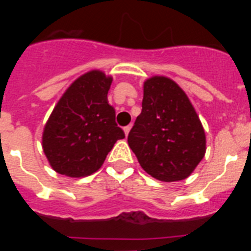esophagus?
I'll return each mask as SVG.
<instances>
[{
    "instance_id": "1",
    "label": "esophagus",
    "mask_w": 251,
    "mask_h": 251,
    "mask_svg": "<svg viewBox=\"0 0 251 251\" xmlns=\"http://www.w3.org/2000/svg\"><path fill=\"white\" fill-rule=\"evenodd\" d=\"M130 128H132V126H127V127H124V133H126V136H128V133H129Z\"/></svg>"
}]
</instances>
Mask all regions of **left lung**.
Returning a JSON list of instances; mask_svg holds the SVG:
<instances>
[{
  "label": "left lung",
  "mask_w": 251,
  "mask_h": 251,
  "mask_svg": "<svg viewBox=\"0 0 251 251\" xmlns=\"http://www.w3.org/2000/svg\"><path fill=\"white\" fill-rule=\"evenodd\" d=\"M139 165L154 178H187L203 158L206 136L194 105L174 80L152 76L143 85L142 112L128 134Z\"/></svg>",
  "instance_id": "8db88e82"
}]
</instances>
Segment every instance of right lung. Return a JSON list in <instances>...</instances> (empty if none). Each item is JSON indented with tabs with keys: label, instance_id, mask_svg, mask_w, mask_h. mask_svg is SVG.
Returning a JSON list of instances; mask_svg holds the SVG:
<instances>
[{
	"label": "right lung",
	"instance_id": "obj_1",
	"mask_svg": "<svg viewBox=\"0 0 251 251\" xmlns=\"http://www.w3.org/2000/svg\"><path fill=\"white\" fill-rule=\"evenodd\" d=\"M112 81L100 70L85 73L55 105L44 128L43 150L57 174L74 178L94 174L115 142L126 137L108 103Z\"/></svg>",
	"mask_w": 251,
	"mask_h": 251
}]
</instances>
